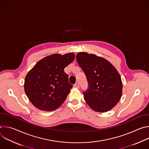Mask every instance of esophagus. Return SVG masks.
<instances>
[{
	"mask_svg": "<svg viewBox=\"0 0 149 149\" xmlns=\"http://www.w3.org/2000/svg\"><path fill=\"white\" fill-rule=\"evenodd\" d=\"M74 87H76V88H79V83H78V82H76V83L74 84Z\"/></svg>",
	"mask_w": 149,
	"mask_h": 149,
	"instance_id": "esophagus-1",
	"label": "esophagus"
}]
</instances>
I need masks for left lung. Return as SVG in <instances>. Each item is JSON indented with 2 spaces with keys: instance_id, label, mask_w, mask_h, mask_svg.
Instances as JSON below:
<instances>
[{
  "instance_id": "left-lung-1",
  "label": "left lung",
  "mask_w": 149,
  "mask_h": 149,
  "mask_svg": "<svg viewBox=\"0 0 149 149\" xmlns=\"http://www.w3.org/2000/svg\"><path fill=\"white\" fill-rule=\"evenodd\" d=\"M76 59L88 82V89L83 92L85 101L97 112L113 109L120 100L123 90L116 68L105 59L87 52L78 53Z\"/></svg>"
}]
</instances>
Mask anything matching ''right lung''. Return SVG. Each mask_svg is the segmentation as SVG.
Listing matches in <instances>:
<instances>
[{"label": "right lung", "mask_w": 149, "mask_h": 149, "mask_svg": "<svg viewBox=\"0 0 149 149\" xmlns=\"http://www.w3.org/2000/svg\"><path fill=\"white\" fill-rule=\"evenodd\" d=\"M73 53L53 54L38 61L27 74L25 92L31 103L43 111H54L64 102L72 88L64 68L74 60Z\"/></svg>", "instance_id": "right-lung-1"}]
</instances>
